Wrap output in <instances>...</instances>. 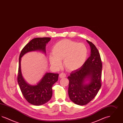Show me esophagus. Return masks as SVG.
Returning <instances> with one entry per match:
<instances>
[{"mask_svg":"<svg viewBox=\"0 0 123 123\" xmlns=\"http://www.w3.org/2000/svg\"><path fill=\"white\" fill-rule=\"evenodd\" d=\"M59 77L60 78H64L66 77V74L64 73H61L59 74Z\"/></svg>","mask_w":123,"mask_h":123,"instance_id":"34e87169","label":"esophagus"}]
</instances>
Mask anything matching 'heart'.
<instances>
[{
    "label": "heart",
    "instance_id": "1",
    "mask_svg": "<svg viewBox=\"0 0 123 123\" xmlns=\"http://www.w3.org/2000/svg\"><path fill=\"white\" fill-rule=\"evenodd\" d=\"M88 55V48L85 44L65 39L59 41L53 47L49 60L53 67L58 70L61 67V60L63 59L65 68L73 71L82 67Z\"/></svg>",
    "mask_w": 123,
    "mask_h": 123
}]
</instances>
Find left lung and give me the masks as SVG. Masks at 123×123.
<instances>
[{
    "label": "left lung",
    "instance_id": "8db88e82",
    "mask_svg": "<svg viewBox=\"0 0 123 123\" xmlns=\"http://www.w3.org/2000/svg\"><path fill=\"white\" fill-rule=\"evenodd\" d=\"M91 48L90 56L81 68L72 71L68 77L70 100L79 105H85L94 99L101 86L102 64L99 51L87 40ZM89 80L88 84L85 81Z\"/></svg>",
    "mask_w": 123,
    "mask_h": 123
}]
</instances>
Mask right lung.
I'll return each instance as SVG.
<instances>
[{
	"mask_svg": "<svg viewBox=\"0 0 123 123\" xmlns=\"http://www.w3.org/2000/svg\"><path fill=\"white\" fill-rule=\"evenodd\" d=\"M51 38H36L32 39L23 48L19 59L18 82L21 91L27 101L33 105H40L51 99L53 85L58 80L59 74L46 73L41 81L35 85H31L24 80L21 69V58L31 51H40L46 53V47Z\"/></svg>",
	"mask_w": 123,
	"mask_h": 123,
	"instance_id": "obj_1",
	"label": "right lung"
}]
</instances>
